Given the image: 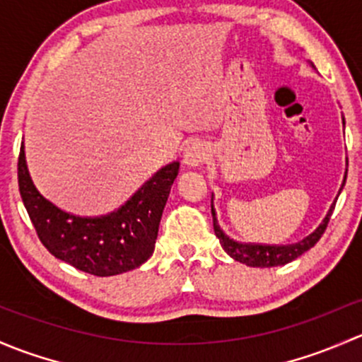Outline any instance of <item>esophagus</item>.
<instances>
[{"label":"esophagus","instance_id":"obj_1","mask_svg":"<svg viewBox=\"0 0 362 362\" xmlns=\"http://www.w3.org/2000/svg\"><path fill=\"white\" fill-rule=\"evenodd\" d=\"M207 146L200 141H193L182 150V163L188 167H200L207 158Z\"/></svg>","mask_w":362,"mask_h":362}]
</instances>
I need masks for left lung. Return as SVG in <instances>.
<instances>
[{
  "label": "left lung",
  "mask_w": 362,
  "mask_h": 362,
  "mask_svg": "<svg viewBox=\"0 0 362 362\" xmlns=\"http://www.w3.org/2000/svg\"><path fill=\"white\" fill-rule=\"evenodd\" d=\"M312 68H314V66H312ZM344 125H345V122H344ZM347 165H349V160H347ZM345 181H347V170H345L344 182H341L340 192L344 189ZM340 192H338V195H340ZM337 199H334V202L331 204L329 211H327V214L324 216L322 223H320L317 228H315L310 235L305 237L303 240L294 242V244L279 245V244H256V242L233 240V238L226 235V233L221 230V226H219L218 218H216L214 204L211 202L214 233H216V237L219 238V244H221V247L225 249L226 255H228L230 258L235 259V262L247 264V267H259V268L281 267V264L291 263L293 259H296L298 256H301L303 252H307L308 249L314 247V245L317 244V240L322 237L324 230H326L327 223H329V218H331V214H333V209H334V204H337Z\"/></svg>",
  "instance_id": "left-lung-1"
}]
</instances>
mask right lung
Masks as SVG:
<instances>
[{
  "mask_svg": "<svg viewBox=\"0 0 362 362\" xmlns=\"http://www.w3.org/2000/svg\"><path fill=\"white\" fill-rule=\"evenodd\" d=\"M180 162L156 170L129 200L103 216H76L47 200L29 174L24 143L18 155V189L48 252L85 274L110 277L134 270L155 251L158 225Z\"/></svg>",
  "mask_w": 362,
  "mask_h": 362,
  "instance_id": "right-lung-1",
  "label": "right lung"
}]
</instances>
